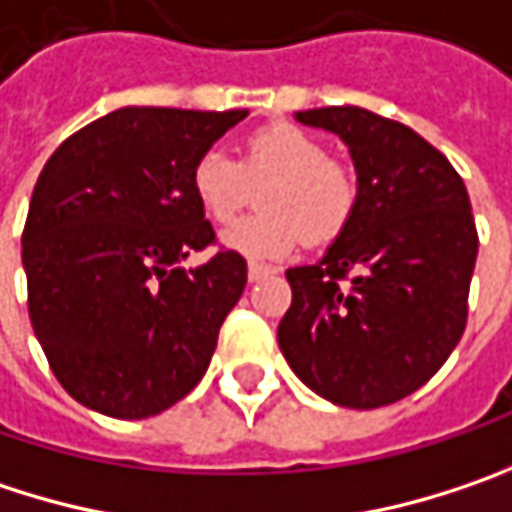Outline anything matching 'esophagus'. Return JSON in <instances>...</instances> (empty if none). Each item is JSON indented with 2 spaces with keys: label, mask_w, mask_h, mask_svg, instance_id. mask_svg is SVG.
Returning a JSON list of instances; mask_svg holds the SVG:
<instances>
[{
  "label": "esophagus",
  "mask_w": 512,
  "mask_h": 512,
  "mask_svg": "<svg viewBox=\"0 0 512 512\" xmlns=\"http://www.w3.org/2000/svg\"><path fill=\"white\" fill-rule=\"evenodd\" d=\"M271 274H276V268H271V265H262V262H250V265H247L250 282H259V279H265V276Z\"/></svg>",
  "instance_id": "obj_1"
}]
</instances>
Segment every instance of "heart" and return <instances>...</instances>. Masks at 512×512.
I'll return each instance as SVG.
<instances>
[{
  "instance_id": "1",
  "label": "heart",
  "mask_w": 512,
  "mask_h": 512,
  "mask_svg": "<svg viewBox=\"0 0 512 512\" xmlns=\"http://www.w3.org/2000/svg\"><path fill=\"white\" fill-rule=\"evenodd\" d=\"M262 209L224 230V247L247 259H276L291 253L300 238L326 244L347 230L358 203V180L347 165L332 160L326 145L297 125H268L247 139L244 160L209 148L192 168V189L201 206L221 224L233 221L262 183Z\"/></svg>"
}]
</instances>
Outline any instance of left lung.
I'll return each mask as SVG.
<instances>
[{"label": "left lung", "mask_w": 512, "mask_h": 512, "mask_svg": "<svg viewBox=\"0 0 512 512\" xmlns=\"http://www.w3.org/2000/svg\"><path fill=\"white\" fill-rule=\"evenodd\" d=\"M338 133L358 174L347 230L288 268L276 338L297 379L341 408H382L428 382L457 347L478 233L466 186L420 133L361 107L294 113Z\"/></svg>", "instance_id": "obj_1"}]
</instances>
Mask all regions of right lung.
Returning a JSON list of instances; mask_svg holds the SVG:
<instances>
[{
	"label": "right lung",
	"instance_id": "right-lung-1",
	"mask_svg": "<svg viewBox=\"0 0 512 512\" xmlns=\"http://www.w3.org/2000/svg\"><path fill=\"white\" fill-rule=\"evenodd\" d=\"M247 110L122 107L72 133L37 177L22 268L28 317L63 390L116 420L163 414L201 382L247 285L215 241L192 168Z\"/></svg>",
	"mask_w": 512,
	"mask_h": 512
}]
</instances>
